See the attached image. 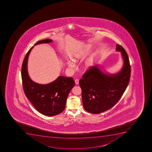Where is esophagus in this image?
I'll use <instances>...</instances> for the list:
<instances>
[{
	"instance_id": "obj_1",
	"label": "esophagus",
	"mask_w": 152,
	"mask_h": 152,
	"mask_svg": "<svg viewBox=\"0 0 152 152\" xmlns=\"http://www.w3.org/2000/svg\"><path fill=\"white\" fill-rule=\"evenodd\" d=\"M75 84L76 85H78L79 84V80L78 79H76V80H75Z\"/></svg>"
}]
</instances>
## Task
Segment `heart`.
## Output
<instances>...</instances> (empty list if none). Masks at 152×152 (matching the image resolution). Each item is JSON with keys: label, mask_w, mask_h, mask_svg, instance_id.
Instances as JSON below:
<instances>
[{"label": "heart", "mask_w": 152, "mask_h": 152, "mask_svg": "<svg viewBox=\"0 0 152 152\" xmlns=\"http://www.w3.org/2000/svg\"><path fill=\"white\" fill-rule=\"evenodd\" d=\"M86 51H79L78 53H76L75 54H74L73 56L71 57V60L74 62H78L79 60H81L82 58H83V57H84L85 56H86ZM91 62H89L88 63H87V67H89L91 65ZM68 65L69 67L73 68L74 66V63L72 62L69 61L68 62Z\"/></svg>", "instance_id": "obj_1"}]
</instances>
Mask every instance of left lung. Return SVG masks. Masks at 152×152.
<instances>
[{"label":"left lung","instance_id":"left-lung-1","mask_svg":"<svg viewBox=\"0 0 152 152\" xmlns=\"http://www.w3.org/2000/svg\"><path fill=\"white\" fill-rule=\"evenodd\" d=\"M124 60L121 70L114 75L105 74L97 65L89 67L79 81L83 107L89 113L98 114L113 107L126 90L131 75L128 55L123 47L116 45Z\"/></svg>","mask_w":152,"mask_h":152}]
</instances>
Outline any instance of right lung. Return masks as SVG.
<instances>
[{"mask_svg":"<svg viewBox=\"0 0 152 152\" xmlns=\"http://www.w3.org/2000/svg\"><path fill=\"white\" fill-rule=\"evenodd\" d=\"M52 41L50 39H43L36 42L35 45L50 43ZM33 47L26 54L22 66L21 77L24 93L39 113L48 116L56 115L64 110L67 98L75 85V82L72 77L62 76L48 84H39L33 81L28 73L27 61Z\"/></svg>","mask_w":152,"mask_h":152,"instance_id":"obj_1","label":"right lung"}]
</instances>
